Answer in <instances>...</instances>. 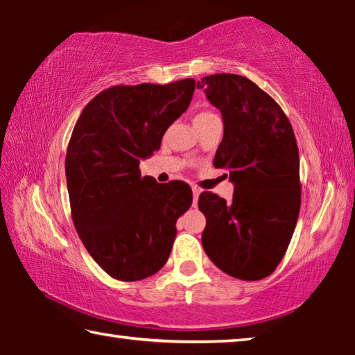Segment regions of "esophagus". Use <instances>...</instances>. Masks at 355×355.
<instances>
[{"label":"esophagus","mask_w":355,"mask_h":355,"mask_svg":"<svg viewBox=\"0 0 355 355\" xmlns=\"http://www.w3.org/2000/svg\"><path fill=\"white\" fill-rule=\"evenodd\" d=\"M192 194H194V207H196L197 200H199V196H200V189L197 188V186H192Z\"/></svg>","instance_id":"esophagus-1"}]
</instances>
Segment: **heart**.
I'll return each instance as SVG.
<instances>
[{
    "mask_svg": "<svg viewBox=\"0 0 355 355\" xmlns=\"http://www.w3.org/2000/svg\"><path fill=\"white\" fill-rule=\"evenodd\" d=\"M207 114H211V112H200L199 116H207Z\"/></svg>",
    "mask_w": 355,
    "mask_h": 355,
    "instance_id": "1",
    "label": "heart"
}]
</instances>
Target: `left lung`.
Returning <instances> with one entry per match:
<instances>
[{"instance_id":"obj_1","label":"left lung","mask_w":355,"mask_h":355,"mask_svg":"<svg viewBox=\"0 0 355 355\" xmlns=\"http://www.w3.org/2000/svg\"><path fill=\"white\" fill-rule=\"evenodd\" d=\"M224 119L213 164L235 184L227 202L205 191L202 245L216 266L241 280L274 272L290 245L300 209L299 150L290 120L271 95L245 76L216 73L197 81Z\"/></svg>"}]
</instances>
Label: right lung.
I'll return each mask as SVG.
<instances>
[{"label": "right lung", "mask_w": 355, "mask_h": 355, "mask_svg": "<svg viewBox=\"0 0 355 355\" xmlns=\"http://www.w3.org/2000/svg\"><path fill=\"white\" fill-rule=\"evenodd\" d=\"M196 81L112 86L89 101L71 133L65 177L71 219L84 248L112 279L136 282L164 266L177 219L192 203L184 182L141 177L188 110Z\"/></svg>", "instance_id": "1"}]
</instances>
